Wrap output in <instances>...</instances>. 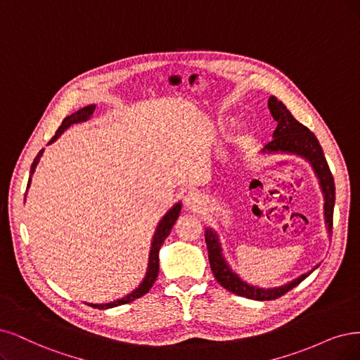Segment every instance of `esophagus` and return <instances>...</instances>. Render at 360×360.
<instances>
[{
    "label": "esophagus",
    "mask_w": 360,
    "mask_h": 360,
    "mask_svg": "<svg viewBox=\"0 0 360 360\" xmlns=\"http://www.w3.org/2000/svg\"><path fill=\"white\" fill-rule=\"evenodd\" d=\"M205 206V198L202 194L190 191L184 197V207L190 212H198Z\"/></svg>",
    "instance_id": "34e87169"
}]
</instances>
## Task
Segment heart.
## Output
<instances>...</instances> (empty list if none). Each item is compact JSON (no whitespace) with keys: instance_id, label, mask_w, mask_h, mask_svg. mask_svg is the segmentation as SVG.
<instances>
[{"instance_id":"heart-1","label":"heart","mask_w":360,"mask_h":360,"mask_svg":"<svg viewBox=\"0 0 360 360\" xmlns=\"http://www.w3.org/2000/svg\"><path fill=\"white\" fill-rule=\"evenodd\" d=\"M219 124H221V127H224L225 124H227V120H222V122H219ZM249 138H250V129H249V126H245L243 130H242L240 141H242V142H246Z\"/></svg>"}]
</instances>
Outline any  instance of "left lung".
Wrapping results in <instances>:
<instances>
[{
  "instance_id": "left-lung-1",
  "label": "left lung",
  "mask_w": 360,
  "mask_h": 360,
  "mask_svg": "<svg viewBox=\"0 0 360 360\" xmlns=\"http://www.w3.org/2000/svg\"><path fill=\"white\" fill-rule=\"evenodd\" d=\"M269 108L273 118L277 122V127L273 133V141L269 142L261 150L262 155H295L307 162L313 172L314 176L319 181V187H321L323 195V219L328 236L332 231V215H334V205H335V184L329 166L326 163V158L321 143H319L314 133L310 131L304 124L294 118L290 111L286 108L282 101H277L274 96L269 98ZM205 240L207 245L209 252V262L210 270L214 273L215 278L219 282L221 286L229 289L236 295H240L249 300L255 301H270L276 300L286 294L288 290L295 288L301 283L305 277H309L319 265L316 264L314 269L304 273L294 281H290L285 285L276 286V288H261L250 285L238 276L229 264L227 258L224 255L222 245L219 240L218 233L207 227L205 230Z\"/></svg>"
}]
</instances>
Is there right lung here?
I'll use <instances>...</instances> for the list:
<instances>
[{
    "instance_id": "add662e5",
    "label": "right lung",
    "mask_w": 360,
    "mask_h": 360,
    "mask_svg": "<svg viewBox=\"0 0 360 360\" xmlns=\"http://www.w3.org/2000/svg\"><path fill=\"white\" fill-rule=\"evenodd\" d=\"M95 108H96V105L91 103V105L84 106V108H82V110H78V111L72 112L71 115L65 117L62 124L59 126V129H58V131H56V135L51 138V141L49 142V145L55 142V141L62 135V133H63L66 129H68V127H71L72 124L86 122L87 118H90V115L93 114V111H95ZM43 153H44V150L39 151V153L37 154V157L34 158V163H32V166H31V176H30V181H28V187H26V188H30L31 181H32V175H34V172H35V167H37V165L39 163V158H41ZM25 200H26V195H25ZM181 207H182V203H181V202L173 205V206L166 212V214L163 215V218L160 219V222L157 224V229H155V231H154L153 240H151V248H150L148 267H146V273H145V276H143V278H142V282L139 283V286H138L136 289H133V290L130 292V294L124 295L123 298H120V300H115V301H111V302H106V304H93V302H87V305H90V307H93V309H99V310L112 309V307H117V305H123V304L135 301L136 298H141L142 295H145L146 292H148V290L151 289V286L154 285L155 278H157V276H158V270H160V265H158V264H160V259H158L160 248H162L163 242L166 240V237H167V236L170 234V231H172V227H173V225H175L176 219L179 218Z\"/></svg>"
}]
</instances>
